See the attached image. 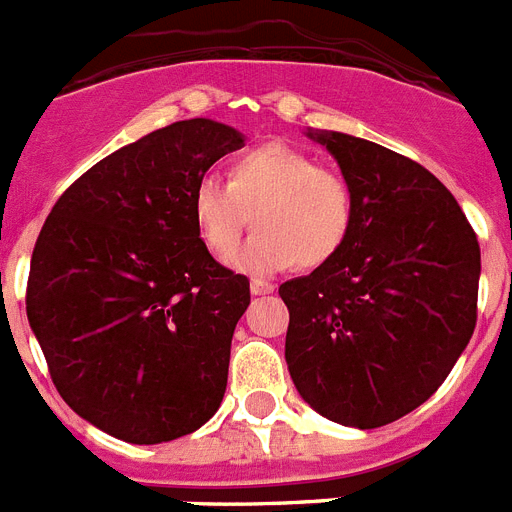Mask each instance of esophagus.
<instances>
[{"mask_svg": "<svg viewBox=\"0 0 512 512\" xmlns=\"http://www.w3.org/2000/svg\"><path fill=\"white\" fill-rule=\"evenodd\" d=\"M273 289H276V286H273L270 281H263V278H252V281H249V291H252L255 296L273 294Z\"/></svg>", "mask_w": 512, "mask_h": 512, "instance_id": "esophagus-1", "label": "esophagus"}]
</instances>
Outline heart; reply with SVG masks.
Returning a JSON list of instances; mask_svg holds the SVG:
<instances>
[{
    "label": "heart",
    "instance_id": "heart-1",
    "mask_svg": "<svg viewBox=\"0 0 512 512\" xmlns=\"http://www.w3.org/2000/svg\"><path fill=\"white\" fill-rule=\"evenodd\" d=\"M354 216L349 179L283 143H265L234 158L229 184L205 176L192 192L197 236L218 260H229L249 221L255 223L257 231L234 257L236 268L252 276H270L294 263L325 265L349 242Z\"/></svg>",
    "mask_w": 512,
    "mask_h": 512
}]
</instances>
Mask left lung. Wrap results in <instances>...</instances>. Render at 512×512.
<instances>
[{
  "instance_id": "obj_1",
  "label": "left lung",
  "mask_w": 512,
  "mask_h": 512,
  "mask_svg": "<svg viewBox=\"0 0 512 512\" xmlns=\"http://www.w3.org/2000/svg\"><path fill=\"white\" fill-rule=\"evenodd\" d=\"M354 187L349 242L281 283L286 364L330 422L375 429L440 388L476 328L482 255L448 187L422 163L343 132H307Z\"/></svg>"
}]
</instances>
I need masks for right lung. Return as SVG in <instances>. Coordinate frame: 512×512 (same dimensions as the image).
I'll return each mask as SVG.
<instances>
[{"label": "right lung", "instance_id": "right-lung-1", "mask_svg": "<svg viewBox=\"0 0 512 512\" xmlns=\"http://www.w3.org/2000/svg\"><path fill=\"white\" fill-rule=\"evenodd\" d=\"M234 127L184 119L114 150L51 208L25 309L75 414L124 442L190 435L216 414L249 281L213 260L192 192Z\"/></svg>", "mask_w": 512, "mask_h": 512}]
</instances>
